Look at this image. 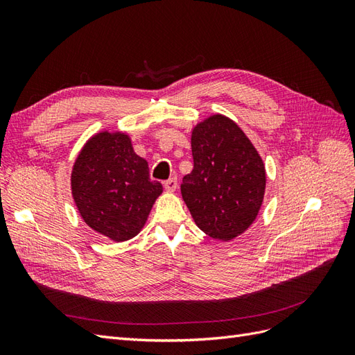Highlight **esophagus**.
I'll list each match as a JSON object with an SVG mask.
<instances>
[{"instance_id":"34e87169","label":"esophagus","mask_w":355,"mask_h":355,"mask_svg":"<svg viewBox=\"0 0 355 355\" xmlns=\"http://www.w3.org/2000/svg\"><path fill=\"white\" fill-rule=\"evenodd\" d=\"M164 189L167 191V192H173V191H176V188H178V178L176 176H173V178H170V179H167V180H164Z\"/></svg>"}]
</instances>
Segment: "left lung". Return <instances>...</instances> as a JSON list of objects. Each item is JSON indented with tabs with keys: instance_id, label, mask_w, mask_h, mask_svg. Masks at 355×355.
Instances as JSON below:
<instances>
[{
	"instance_id": "8db88e82",
	"label": "left lung",
	"mask_w": 355,
	"mask_h": 355,
	"mask_svg": "<svg viewBox=\"0 0 355 355\" xmlns=\"http://www.w3.org/2000/svg\"><path fill=\"white\" fill-rule=\"evenodd\" d=\"M194 168L180 184L198 228L231 240L250 227L265 192V167L241 128L223 115L200 123L191 137Z\"/></svg>"
}]
</instances>
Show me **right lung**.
Returning a JSON list of instances; mask_svg holds the SVG:
<instances>
[{"mask_svg": "<svg viewBox=\"0 0 355 355\" xmlns=\"http://www.w3.org/2000/svg\"><path fill=\"white\" fill-rule=\"evenodd\" d=\"M71 187L84 222L114 241L135 237L163 192L159 182L149 179L148 163L135 154L128 136L108 132L85 144Z\"/></svg>", "mask_w": 355, "mask_h": 355, "instance_id": "obj_1", "label": "right lung"}]
</instances>
